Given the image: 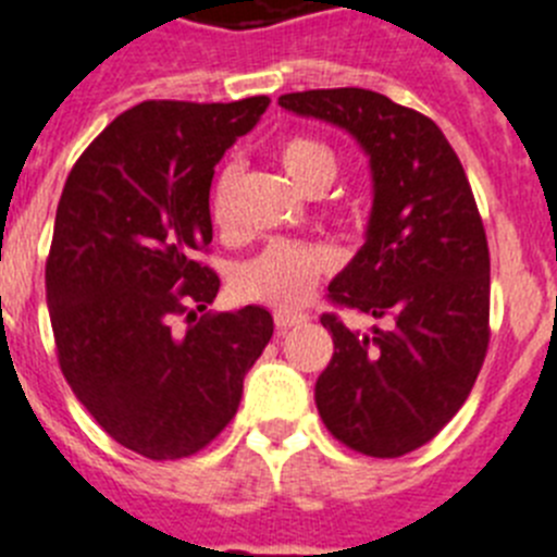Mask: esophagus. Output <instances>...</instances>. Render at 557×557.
<instances>
[{
	"label": "esophagus",
	"mask_w": 557,
	"mask_h": 557,
	"mask_svg": "<svg viewBox=\"0 0 557 557\" xmlns=\"http://www.w3.org/2000/svg\"><path fill=\"white\" fill-rule=\"evenodd\" d=\"M305 322H308V315L297 313V310H274V324H277V330H290Z\"/></svg>",
	"instance_id": "34e87169"
}]
</instances>
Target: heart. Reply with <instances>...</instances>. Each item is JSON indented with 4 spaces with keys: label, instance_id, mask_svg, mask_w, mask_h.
<instances>
[{
    "label": "heart",
    "instance_id": "heart-1",
    "mask_svg": "<svg viewBox=\"0 0 557 557\" xmlns=\"http://www.w3.org/2000/svg\"><path fill=\"white\" fill-rule=\"evenodd\" d=\"M274 154L290 180L308 194H322L338 174V152L333 144L315 135H285L274 144ZM230 191L233 169H224L210 194V216L216 227L230 224ZM333 255L313 244L272 242L263 252L244 263L235 277V290L249 302H263L280 310L299 308L313 294L319 280L333 269Z\"/></svg>",
    "mask_w": 557,
    "mask_h": 557
}]
</instances>
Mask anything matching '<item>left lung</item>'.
I'll use <instances>...</instances> for the list:
<instances>
[{
	"instance_id": "1",
	"label": "left lung",
	"mask_w": 557,
	"mask_h": 557,
	"mask_svg": "<svg viewBox=\"0 0 557 557\" xmlns=\"http://www.w3.org/2000/svg\"><path fill=\"white\" fill-rule=\"evenodd\" d=\"M280 104L352 133L372 163L366 244L327 299L385 327L358 335L322 313L335 352L315 408L344 447L399 458L458 413L488 352L491 258L472 185L438 124L383 94L315 88Z\"/></svg>"
}]
</instances>
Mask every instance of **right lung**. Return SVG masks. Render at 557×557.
<instances>
[{
	"label": "right lung",
	"mask_w": 557,
	"mask_h": 557,
	"mask_svg": "<svg viewBox=\"0 0 557 557\" xmlns=\"http://www.w3.org/2000/svg\"><path fill=\"white\" fill-rule=\"evenodd\" d=\"M267 108L269 97L135 104L60 194L47 258L60 372L110 438L149 460L197 455L227 428L274 333L258 305L208 310L222 283L202 260L213 169Z\"/></svg>",
	"instance_id": "obj_1"
}]
</instances>
